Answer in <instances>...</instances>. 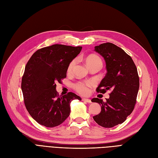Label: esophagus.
<instances>
[{
    "mask_svg": "<svg viewBox=\"0 0 158 158\" xmlns=\"http://www.w3.org/2000/svg\"><path fill=\"white\" fill-rule=\"evenodd\" d=\"M82 102H85V103H92V101L89 99H86V98H82Z\"/></svg>",
    "mask_w": 158,
    "mask_h": 158,
    "instance_id": "obj_1",
    "label": "esophagus"
}]
</instances>
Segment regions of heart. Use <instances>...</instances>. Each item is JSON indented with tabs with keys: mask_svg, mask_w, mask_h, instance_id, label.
I'll return each mask as SVG.
<instances>
[{
	"mask_svg": "<svg viewBox=\"0 0 158 158\" xmlns=\"http://www.w3.org/2000/svg\"><path fill=\"white\" fill-rule=\"evenodd\" d=\"M85 62L86 63L88 68L92 67L94 66H102L103 63L100 57L96 55L92 54L87 56L85 58ZM76 64V60L73 59L70 62L67 67V73H71L73 72L74 66ZM93 83L89 81H85V82H78L74 83L73 85V87L74 90L82 95H87L90 92V88L92 87Z\"/></svg>",
	"mask_w": 158,
	"mask_h": 158,
	"instance_id": "1",
	"label": "heart"
}]
</instances>
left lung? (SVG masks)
Listing matches in <instances>:
<instances>
[{
    "label": "left lung",
    "mask_w": 158,
    "mask_h": 158,
    "mask_svg": "<svg viewBox=\"0 0 158 158\" xmlns=\"http://www.w3.org/2000/svg\"><path fill=\"white\" fill-rule=\"evenodd\" d=\"M95 51L106 60L107 73L96 89L98 93L111 91L104 102L94 98L92 102L101 106V112L93 117L99 125L111 128L125 121L135 109L139 89V76L136 66L130 55L111 43L95 47Z\"/></svg>",
    "instance_id": "1"
}]
</instances>
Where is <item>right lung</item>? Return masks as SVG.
Listing matches in <instances>:
<instances>
[{
  "instance_id": "right-lung-1",
  "label": "right lung",
  "mask_w": 158,
  "mask_h": 158,
  "mask_svg": "<svg viewBox=\"0 0 158 158\" xmlns=\"http://www.w3.org/2000/svg\"><path fill=\"white\" fill-rule=\"evenodd\" d=\"M82 47L55 44L36 51L26 65L21 88L25 106L31 117L46 127L63 123L70 113V104L78 95H60L56 83L66 77L69 64Z\"/></svg>"
}]
</instances>
